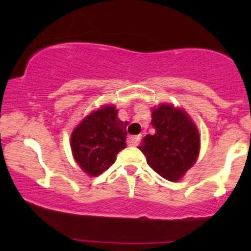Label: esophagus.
<instances>
[{"instance_id":"obj_1","label":"esophagus","mask_w":251,"mask_h":251,"mask_svg":"<svg viewBox=\"0 0 251 251\" xmlns=\"http://www.w3.org/2000/svg\"><path fill=\"white\" fill-rule=\"evenodd\" d=\"M140 139H142V135H131V137L128 138V142L132 146H138Z\"/></svg>"}]
</instances>
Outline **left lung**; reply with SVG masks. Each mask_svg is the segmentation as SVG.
Listing matches in <instances>:
<instances>
[{
	"instance_id": "8db88e82",
	"label": "left lung",
	"mask_w": 251,
	"mask_h": 251,
	"mask_svg": "<svg viewBox=\"0 0 251 251\" xmlns=\"http://www.w3.org/2000/svg\"><path fill=\"white\" fill-rule=\"evenodd\" d=\"M154 134L144 137L139 150L158 175L177 181L197 160L201 138L195 123L181 108L162 103L152 109Z\"/></svg>"
}]
</instances>
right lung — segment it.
Segmentation results:
<instances>
[{"mask_svg": "<svg viewBox=\"0 0 251 251\" xmlns=\"http://www.w3.org/2000/svg\"><path fill=\"white\" fill-rule=\"evenodd\" d=\"M126 125L118 118L114 106H103L74 128L71 148L75 162L86 174L99 176L116 162L126 148Z\"/></svg>", "mask_w": 251, "mask_h": 251, "instance_id": "obj_1", "label": "right lung"}]
</instances>
